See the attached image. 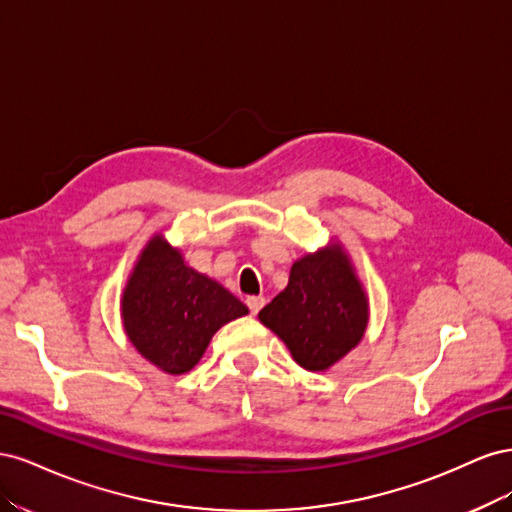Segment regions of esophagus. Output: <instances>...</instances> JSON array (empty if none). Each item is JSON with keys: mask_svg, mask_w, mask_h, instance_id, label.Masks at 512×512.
<instances>
[{"mask_svg": "<svg viewBox=\"0 0 512 512\" xmlns=\"http://www.w3.org/2000/svg\"><path fill=\"white\" fill-rule=\"evenodd\" d=\"M245 305L247 307H250V314H258L260 312V309H262V305H265V299H262V297H247L245 299Z\"/></svg>", "mask_w": 512, "mask_h": 512, "instance_id": "obj_1", "label": "esophagus"}]
</instances>
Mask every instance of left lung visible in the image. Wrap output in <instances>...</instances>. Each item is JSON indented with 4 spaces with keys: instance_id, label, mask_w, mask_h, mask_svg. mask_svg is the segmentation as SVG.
I'll use <instances>...</instances> for the list:
<instances>
[{
    "instance_id": "obj_1",
    "label": "left lung",
    "mask_w": 512,
    "mask_h": 512,
    "mask_svg": "<svg viewBox=\"0 0 512 512\" xmlns=\"http://www.w3.org/2000/svg\"><path fill=\"white\" fill-rule=\"evenodd\" d=\"M258 318L301 367L324 371L361 342L367 299L344 252L329 247L294 262L288 286Z\"/></svg>"
}]
</instances>
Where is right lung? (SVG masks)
<instances>
[{"label": "right lung", "instance_id": "add662e5", "mask_svg": "<svg viewBox=\"0 0 512 512\" xmlns=\"http://www.w3.org/2000/svg\"><path fill=\"white\" fill-rule=\"evenodd\" d=\"M247 307L218 282L183 265L162 237L149 241L123 292V327L145 359L168 371H190L222 324Z\"/></svg>", "mask_w": 512, "mask_h": 512}]
</instances>
